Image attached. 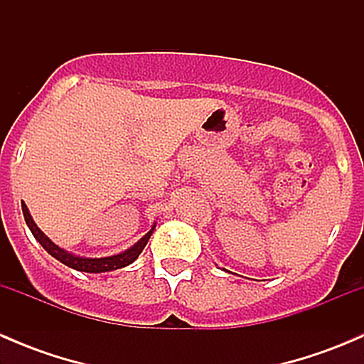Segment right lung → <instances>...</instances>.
Instances as JSON below:
<instances>
[{
    "mask_svg": "<svg viewBox=\"0 0 364 364\" xmlns=\"http://www.w3.org/2000/svg\"><path fill=\"white\" fill-rule=\"evenodd\" d=\"M23 215H24L26 223H28L29 230H31V234L35 236V240L46 248L47 253H50L54 259L63 262L65 266L72 267V269H77V271H84V273H105V271L121 269V267L128 266V264H132L139 255H141V252L144 250L146 243H148L149 237H151L153 230H155V225H153V229L149 230L142 240H139L134 247L128 248V250H124L123 253H117V255H111V257H102V259H87V257L73 255V253H68L67 250L58 247V245H54L53 241H50L49 237H47L46 234L36 227V223L33 222L31 215H29L28 211V205L24 203H23Z\"/></svg>",
    "mask_w": 364,
    "mask_h": 364,
    "instance_id": "right-lung-1",
    "label": "right lung"
}]
</instances>
